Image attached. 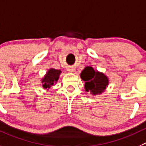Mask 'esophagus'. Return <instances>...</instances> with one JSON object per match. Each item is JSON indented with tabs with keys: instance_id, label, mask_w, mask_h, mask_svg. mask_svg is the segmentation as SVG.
<instances>
[{
	"instance_id": "34e87169",
	"label": "esophagus",
	"mask_w": 146,
	"mask_h": 146,
	"mask_svg": "<svg viewBox=\"0 0 146 146\" xmlns=\"http://www.w3.org/2000/svg\"><path fill=\"white\" fill-rule=\"evenodd\" d=\"M74 70H75V69L73 68V67H69L68 68V71H69V72H74Z\"/></svg>"
}]
</instances>
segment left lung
<instances>
[{"label":"left lung","mask_w":146,"mask_h":146,"mask_svg":"<svg viewBox=\"0 0 146 146\" xmlns=\"http://www.w3.org/2000/svg\"><path fill=\"white\" fill-rule=\"evenodd\" d=\"M81 78L85 81L86 92L94 95L103 92L108 85V78L103 73L95 71L92 67H86L82 71Z\"/></svg>","instance_id":"8db88e82"}]
</instances>
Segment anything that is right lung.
<instances>
[{
  "label": "right lung",
  "instance_id": "1",
  "mask_svg": "<svg viewBox=\"0 0 146 146\" xmlns=\"http://www.w3.org/2000/svg\"><path fill=\"white\" fill-rule=\"evenodd\" d=\"M60 73L61 70H55L53 68L50 69L44 78L42 79V84H43L44 88H50V86H52L54 82L58 81Z\"/></svg>",
  "mask_w": 146,
  "mask_h": 146
}]
</instances>
